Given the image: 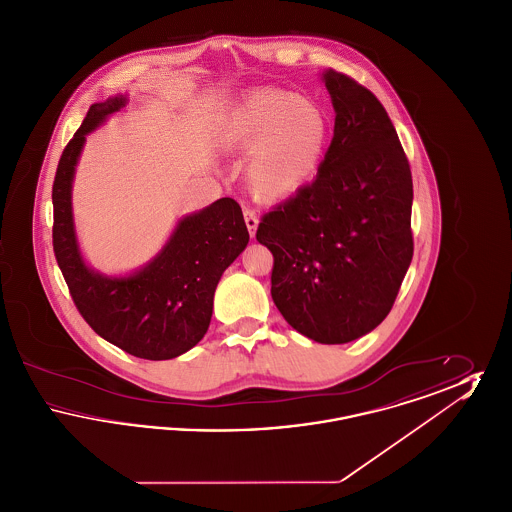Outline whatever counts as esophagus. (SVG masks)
I'll use <instances>...</instances> for the list:
<instances>
[{"mask_svg":"<svg viewBox=\"0 0 512 512\" xmlns=\"http://www.w3.org/2000/svg\"><path fill=\"white\" fill-rule=\"evenodd\" d=\"M244 219L245 226H247V230H249V236H251V238H255V232H257V226H259V219H257L255 211H251V209H245Z\"/></svg>","mask_w":512,"mask_h":512,"instance_id":"obj_1","label":"esophagus"}]
</instances>
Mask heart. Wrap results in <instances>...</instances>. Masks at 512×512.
Here are the masks:
<instances>
[{
  "label": "heart",
  "mask_w": 512,
  "mask_h": 512,
  "mask_svg": "<svg viewBox=\"0 0 512 512\" xmlns=\"http://www.w3.org/2000/svg\"><path fill=\"white\" fill-rule=\"evenodd\" d=\"M222 140L232 151L249 153V190L259 199L276 201L315 176L328 142V119L313 99L263 88L230 111Z\"/></svg>",
  "instance_id": "b5f03b06"
}]
</instances>
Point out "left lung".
<instances>
[{
    "instance_id": "obj_1",
    "label": "left lung",
    "mask_w": 512,
    "mask_h": 512,
    "mask_svg": "<svg viewBox=\"0 0 512 512\" xmlns=\"http://www.w3.org/2000/svg\"><path fill=\"white\" fill-rule=\"evenodd\" d=\"M322 82L336 113L317 178L267 213L257 242L274 257L272 299L299 334L347 343L393 307L413 259V178L384 105L336 71Z\"/></svg>"
}]
</instances>
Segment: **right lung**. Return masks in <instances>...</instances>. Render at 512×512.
Returning a JSON list of instances; mask_svg holds the SVG:
<instances>
[{"instance_id":"add662e5","label":"right lung","mask_w":512,"mask_h":512,"mask_svg":"<svg viewBox=\"0 0 512 512\" xmlns=\"http://www.w3.org/2000/svg\"><path fill=\"white\" fill-rule=\"evenodd\" d=\"M126 103L122 94L94 103L59 159L51 194L53 251L76 309L98 336L134 357L167 361L205 336L220 276L244 251L249 232L240 205L220 197L178 220L144 267L107 276L86 265L74 230V172L86 136Z\"/></svg>"}]
</instances>
